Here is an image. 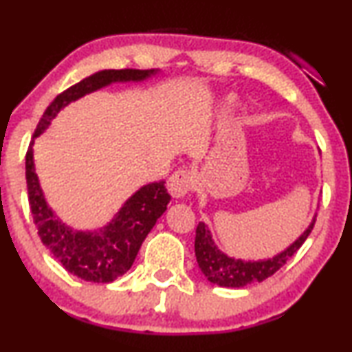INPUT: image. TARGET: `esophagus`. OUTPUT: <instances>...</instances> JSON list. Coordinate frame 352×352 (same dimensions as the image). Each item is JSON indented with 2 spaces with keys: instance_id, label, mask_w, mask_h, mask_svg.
<instances>
[{
  "instance_id": "obj_1",
  "label": "esophagus",
  "mask_w": 352,
  "mask_h": 352,
  "mask_svg": "<svg viewBox=\"0 0 352 352\" xmlns=\"http://www.w3.org/2000/svg\"><path fill=\"white\" fill-rule=\"evenodd\" d=\"M190 174L186 170H177L172 174L169 180H167V190L172 195V197H183L190 191Z\"/></svg>"
}]
</instances>
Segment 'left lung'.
Instances as JSON below:
<instances>
[{"label":"left lung","mask_w":352,"mask_h":352,"mask_svg":"<svg viewBox=\"0 0 352 352\" xmlns=\"http://www.w3.org/2000/svg\"><path fill=\"white\" fill-rule=\"evenodd\" d=\"M316 223V217L309 226L292 242V244L279 254L263 260H242L234 256L226 255L217 247L215 241L212 239V232L209 226L199 221L196 228L195 239V254L197 265L207 280L220 287H232V289H241V287L255 284V282L265 280L266 277L273 276L285 261L295 254L296 250L303 245L306 237L309 236L311 230Z\"/></svg>","instance_id":"8db88e82"}]
</instances>
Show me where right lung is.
<instances>
[{"mask_svg": "<svg viewBox=\"0 0 352 352\" xmlns=\"http://www.w3.org/2000/svg\"><path fill=\"white\" fill-rule=\"evenodd\" d=\"M160 70H102L84 78L54 98L39 120L25 156L28 202L41 242L73 276L89 282L108 284L122 276L135 260L142 242L164 214L170 196L164 180L148 183L133 192L116 215L97 230H75L49 207L34 169V138L41 135L58 111L87 94L113 82H140Z\"/></svg>", "mask_w": 352, "mask_h": 352, "instance_id": "1", "label": "right lung"}]
</instances>
